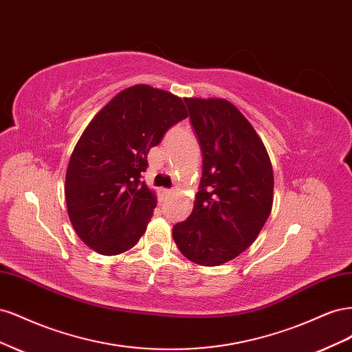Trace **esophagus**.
Instances as JSON below:
<instances>
[{
	"mask_svg": "<svg viewBox=\"0 0 352 352\" xmlns=\"http://www.w3.org/2000/svg\"><path fill=\"white\" fill-rule=\"evenodd\" d=\"M162 195L163 197H168V195H172V189H162Z\"/></svg>",
	"mask_w": 352,
	"mask_h": 352,
	"instance_id": "1",
	"label": "esophagus"
}]
</instances>
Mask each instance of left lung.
<instances>
[{"label": "left lung", "mask_w": 352, "mask_h": 352, "mask_svg": "<svg viewBox=\"0 0 352 352\" xmlns=\"http://www.w3.org/2000/svg\"><path fill=\"white\" fill-rule=\"evenodd\" d=\"M202 151L190 216L173 226L185 257L201 265L230 261L257 239L273 206V168L251 123L226 100L186 98Z\"/></svg>", "instance_id": "obj_1"}]
</instances>
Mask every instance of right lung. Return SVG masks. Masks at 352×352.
<instances>
[{"mask_svg": "<svg viewBox=\"0 0 352 352\" xmlns=\"http://www.w3.org/2000/svg\"><path fill=\"white\" fill-rule=\"evenodd\" d=\"M186 117L176 95L135 85L91 120L72 153L65 192L72 225L94 251L122 254L144 235L157 206L141 182L146 155Z\"/></svg>", "mask_w": 352, "mask_h": 352, "instance_id": "add662e5", "label": "right lung"}]
</instances>
